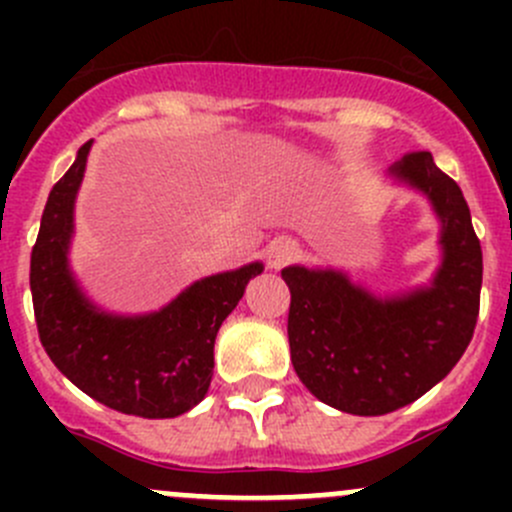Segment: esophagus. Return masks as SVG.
I'll use <instances>...</instances> for the list:
<instances>
[{
	"label": "esophagus",
	"mask_w": 512,
	"mask_h": 512,
	"mask_svg": "<svg viewBox=\"0 0 512 512\" xmlns=\"http://www.w3.org/2000/svg\"><path fill=\"white\" fill-rule=\"evenodd\" d=\"M299 257V245L289 237H277V240L270 242L267 247V267L270 270H282V267L292 265Z\"/></svg>",
	"instance_id": "1"
}]
</instances>
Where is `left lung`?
I'll return each mask as SVG.
<instances>
[{"label": "left lung", "instance_id": "left-lung-1", "mask_svg": "<svg viewBox=\"0 0 512 512\" xmlns=\"http://www.w3.org/2000/svg\"><path fill=\"white\" fill-rule=\"evenodd\" d=\"M426 195L441 220V267L428 287L376 297L344 272L285 267L289 352L299 381L324 404L381 416L421 399L471 344L480 307L483 252L471 210L428 151L389 168Z\"/></svg>", "mask_w": 512, "mask_h": 512}]
</instances>
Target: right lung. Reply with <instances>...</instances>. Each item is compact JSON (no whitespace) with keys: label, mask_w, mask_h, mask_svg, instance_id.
Instances as JSON below:
<instances>
[{"label":"right lung","mask_w":512,"mask_h":512,"mask_svg":"<svg viewBox=\"0 0 512 512\" xmlns=\"http://www.w3.org/2000/svg\"><path fill=\"white\" fill-rule=\"evenodd\" d=\"M89 151L91 141L51 188L41 215L29 270L39 339L56 369L98 404L131 416L175 418L208 394L220 324L262 262L193 282L158 312H101L69 270L74 200Z\"/></svg>","instance_id":"1"}]
</instances>
